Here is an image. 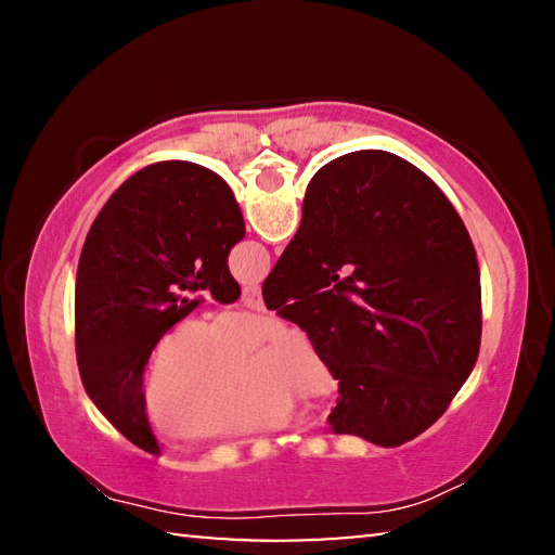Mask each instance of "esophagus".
Returning a JSON list of instances; mask_svg holds the SVG:
<instances>
[{"label":"esophagus","instance_id":"obj_1","mask_svg":"<svg viewBox=\"0 0 555 555\" xmlns=\"http://www.w3.org/2000/svg\"><path fill=\"white\" fill-rule=\"evenodd\" d=\"M242 304L251 308V311H264V300H261L259 286H247L242 291Z\"/></svg>","mask_w":555,"mask_h":555}]
</instances>
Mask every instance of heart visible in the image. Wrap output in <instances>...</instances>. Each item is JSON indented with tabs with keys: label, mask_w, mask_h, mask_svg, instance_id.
Masks as SVG:
<instances>
[{
	"label": "heart",
	"mask_w": 555,
	"mask_h": 555,
	"mask_svg": "<svg viewBox=\"0 0 555 555\" xmlns=\"http://www.w3.org/2000/svg\"><path fill=\"white\" fill-rule=\"evenodd\" d=\"M269 327L249 315L183 318L158 335L146 357L139 401L146 424L188 443L240 438L286 428L298 399H327L337 374L304 327L279 325L247 357Z\"/></svg>",
	"instance_id": "heart-1"
}]
</instances>
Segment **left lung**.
Here are the masks:
<instances>
[{"label":"left lung","instance_id":"obj_1","mask_svg":"<svg viewBox=\"0 0 555 555\" xmlns=\"http://www.w3.org/2000/svg\"><path fill=\"white\" fill-rule=\"evenodd\" d=\"M244 237L240 205L220 176L188 162L146 166L92 222L75 276V352L98 411L137 448L158 455L139 401L146 357L166 327L210 294L234 304L228 269Z\"/></svg>","mask_w":555,"mask_h":555}]
</instances>
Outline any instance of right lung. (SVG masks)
Returning <instances> with one entry per match:
<instances>
[{
  "mask_svg": "<svg viewBox=\"0 0 555 555\" xmlns=\"http://www.w3.org/2000/svg\"><path fill=\"white\" fill-rule=\"evenodd\" d=\"M261 296L333 364L335 434L382 448L434 426L480 354V264L463 220L424 171L377 149L313 176Z\"/></svg>",
  "mask_w": 555,
  "mask_h": 555,
  "instance_id": "right-lung-1",
  "label": "right lung"
}]
</instances>
